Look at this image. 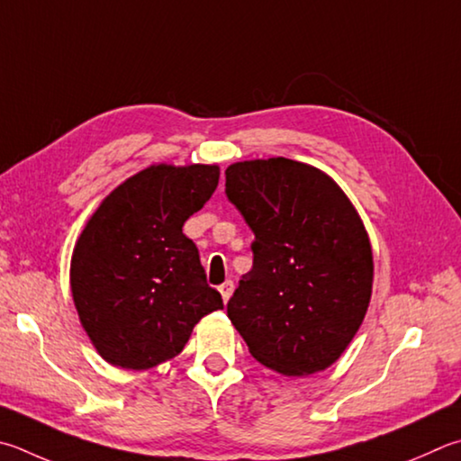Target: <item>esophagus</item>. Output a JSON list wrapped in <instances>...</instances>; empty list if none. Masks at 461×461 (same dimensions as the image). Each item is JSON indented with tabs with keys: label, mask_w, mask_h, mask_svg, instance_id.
<instances>
[{
	"label": "esophagus",
	"mask_w": 461,
	"mask_h": 461,
	"mask_svg": "<svg viewBox=\"0 0 461 461\" xmlns=\"http://www.w3.org/2000/svg\"><path fill=\"white\" fill-rule=\"evenodd\" d=\"M220 292H221L223 303H228L230 296H231V292H233V282H231V280H225V282L221 284V286H220Z\"/></svg>",
	"instance_id": "34e87169"
}]
</instances>
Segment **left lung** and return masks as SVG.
<instances>
[{"label":"left lung","instance_id":"8db88e82","mask_svg":"<svg viewBox=\"0 0 461 461\" xmlns=\"http://www.w3.org/2000/svg\"><path fill=\"white\" fill-rule=\"evenodd\" d=\"M225 194L254 231V266L228 316L249 353L288 376L345 353L371 303L373 252L357 209L312 165L272 157L225 169Z\"/></svg>","mask_w":461,"mask_h":461}]
</instances>
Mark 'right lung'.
<instances>
[{"instance_id": "right-lung-1", "label": "right lung", "mask_w": 461, "mask_h": 461, "mask_svg": "<svg viewBox=\"0 0 461 461\" xmlns=\"http://www.w3.org/2000/svg\"><path fill=\"white\" fill-rule=\"evenodd\" d=\"M220 181L217 165H150L88 220L74 246L70 288L106 363L145 371L177 357L194 326L223 308L183 223Z\"/></svg>"}]
</instances>
